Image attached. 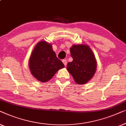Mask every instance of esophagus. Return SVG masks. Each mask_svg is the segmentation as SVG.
<instances>
[{"mask_svg": "<svg viewBox=\"0 0 126 126\" xmlns=\"http://www.w3.org/2000/svg\"><path fill=\"white\" fill-rule=\"evenodd\" d=\"M62 62L64 64L65 66H66V65H67V60L66 59L62 60Z\"/></svg>", "mask_w": 126, "mask_h": 126, "instance_id": "esophagus-1", "label": "esophagus"}]
</instances>
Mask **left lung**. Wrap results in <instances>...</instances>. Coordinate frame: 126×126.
I'll return each mask as SVG.
<instances>
[{"label": "left lung", "instance_id": "obj_1", "mask_svg": "<svg viewBox=\"0 0 126 126\" xmlns=\"http://www.w3.org/2000/svg\"><path fill=\"white\" fill-rule=\"evenodd\" d=\"M73 61L67 64V69L77 84L87 83L94 75L96 61L91 48L87 45H73L70 48Z\"/></svg>", "mask_w": 126, "mask_h": 126}]
</instances>
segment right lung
<instances>
[{"label": "right lung", "mask_w": 126, "mask_h": 126, "mask_svg": "<svg viewBox=\"0 0 126 126\" xmlns=\"http://www.w3.org/2000/svg\"><path fill=\"white\" fill-rule=\"evenodd\" d=\"M28 64L32 75L42 82L50 80L59 69L64 67L56 57L52 45L46 41L39 42L35 46Z\"/></svg>", "instance_id": "right-lung-1"}]
</instances>
